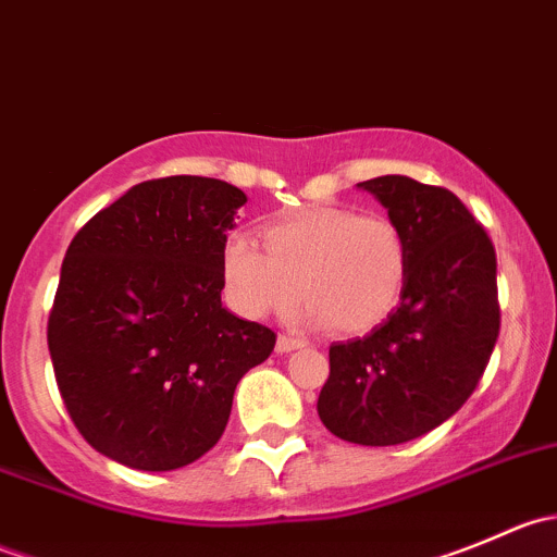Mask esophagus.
Wrapping results in <instances>:
<instances>
[{
	"mask_svg": "<svg viewBox=\"0 0 557 557\" xmlns=\"http://www.w3.org/2000/svg\"><path fill=\"white\" fill-rule=\"evenodd\" d=\"M299 347H305V342L296 339V336H288L283 334L277 339V352H290V350H299Z\"/></svg>",
	"mask_w": 557,
	"mask_h": 557,
	"instance_id": "obj_1",
	"label": "esophagus"
}]
</instances>
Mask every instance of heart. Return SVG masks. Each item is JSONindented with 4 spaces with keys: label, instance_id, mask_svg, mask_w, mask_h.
<instances>
[{
    "label": "heart",
    "instance_id": "1",
    "mask_svg": "<svg viewBox=\"0 0 557 557\" xmlns=\"http://www.w3.org/2000/svg\"><path fill=\"white\" fill-rule=\"evenodd\" d=\"M263 250L234 234L221 250L228 307L261 320L305 296V320L339 334H363L396 310L409 280L412 247L387 212L307 207L267 223Z\"/></svg>",
    "mask_w": 557,
    "mask_h": 557
}]
</instances>
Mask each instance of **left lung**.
I'll return each mask as SVG.
<instances>
[{
    "label": "left lung",
    "instance_id": "1",
    "mask_svg": "<svg viewBox=\"0 0 557 557\" xmlns=\"http://www.w3.org/2000/svg\"><path fill=\"white\" fill-rule=\"evenodd\" d=\"M358 185L401 223L412 263L385 323L331 345L318 414L339 440L387 447L434 431L480 383L502 329L496 247L453 190L404 174Z\"/></svg>",
    "mask_w": 557,
    "mask_h": 557
}]
</instances>
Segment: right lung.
Returning <instances> with one entry per match:
<instances>
[{
  "label": "right lung",
  "mask_w": 557,
  "mask_h": 557,
  "mask_svg": "<svg viewBox=\"0 0 557 557\" xmlns=\"http://www.w3.org/2000/svg\"><path fill=\"white\" fill-rule=\"evenodd\" d=\"M247 201L223 180H145L66 247L48 318L55 383L83 440L139 471L218 445L237 383L277 334L221 305V250Z\"/></svg>",
  "instance_id": "add662e5"
}]
</instances>
